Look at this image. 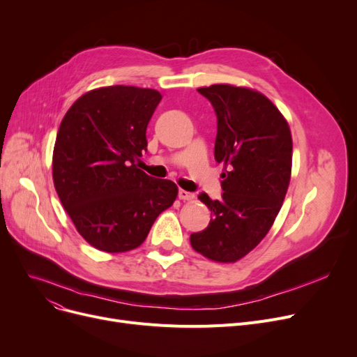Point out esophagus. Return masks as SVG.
<instances>
[{
    "mask_svg": "<svg viewBox=\"0 0 357 357\" xmlns=\"http://www.w3.org/2000/svg\"><path fill=\"white\" fill-rule=\"evenodd\" d=\"M178 197H179V199L190 201V199H194V198H195V194L188 192V191H185V190H179V191H178Z\"/></svg>",
    "mask_w": 357,
    "mask_h": 357,
    "instance_id": "34e87169",
    "label": "esophagus"
}]
</instances>
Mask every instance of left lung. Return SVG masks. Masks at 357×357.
<instances>
[{"label":"left lung","mask_w":357,"mask_h":357,"mask_svg":"<svg viewBox=\"0 0 357 357\" xmlns=\"http://www.w3.org/2000/svg\"><path fill=\"white\" fill-rule=\"evenodd\" d=\"M198 92L217 116L214 156L224 163L222 195L199 199L213 218L191 234L192 248L215 261H236L253 250L271 230L282 207L292 167V137L287 120L264 93L233 85Z\"/></svg>","instance_id":"left-lung-1"}]
</instances>
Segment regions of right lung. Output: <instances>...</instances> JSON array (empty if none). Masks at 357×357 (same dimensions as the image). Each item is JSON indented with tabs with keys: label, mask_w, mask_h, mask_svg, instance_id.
<instances>
[{
	"label": "right lung",
	"mask_w": 357,
	"mask_h": 357,
	"mask_svg": "<svg viewBox=\"0 0 357 357\" xmlns=\"http://www.w3.org/2000/svg\"><path fill=\"white\" fill-rule=\"evenodd\" d=\"M162 96L127 85L92 89L65 114L53 150V182L78 233L98 250L140 246L178 186L136 166Z\"/></svg>",
	"instance_id": "right-lung-1"
}]
</instances>
